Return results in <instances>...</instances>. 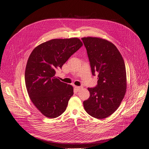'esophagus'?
<instances>
[{
	"label": "esophagus",
	"mask_w": 149,
	"mask_h": 149,
	"mask_svg": "<svg viewBox=\"0 0 149 149\" xmlns=\"http://www.w3.org/2000/svg\"><path fill=\"white\" fill-rule=\"evenodd\" d=\"M75 89L77 90V91H79L81 89H82V87H77V86H75Z\"/></svg>",
	"instance_id": "34e87169"
}]
</instances>
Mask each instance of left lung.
Segmentation results:
<instances>
[{"mask_svg": "<svg viewBox=\"0 0 149 149\" xmlns=\"http://www.w3.org/2000/svg\"><path fill=\"white\" fill-rule=\"evenodd\" d=\"M93 75L98 73L95 88H88L90 95L83 102L91 116L102 119L113 114L124 97L127 89L124 59L112 42L101 38L84 37Z\"/></svg>", "mask_w": 149, "mask_h": 149, "instance_id": "left-lung-1", "label": "left lung"}]
</instances>
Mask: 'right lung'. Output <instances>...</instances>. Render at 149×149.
<instances>
[{
  "label": "right lung",
  "mask_w": 149,
  "mask_h": 149,
  "mask_svg": "<svg viewBox=\"0 0 149 149\" xmlns=\"http://www.w3.org/2000/svg\"><path fill=\"white\" fill-rule=\"evenodd\" d=\"M82 45L77 38L54 39L31 52L25 69V85L31 101L44 116L54 118L65 111L74 88L57 78L55 71Z\"/></svg>",
  "instance_id": "1"
}]
</instances>
